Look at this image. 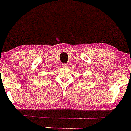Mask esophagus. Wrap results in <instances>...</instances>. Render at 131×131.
<instances>
[{"mask_svg":"<svg viewBox=\"0 0 131 131\" xmlns=\"http://www.w3.org/2000/svg\"><path fill=\"white\" fill-rule=\"evenodd\" d=\"M61 66H62V67H63V68H67L68 67H69V65H68V64H64V63H63V64H62V65H61Z\"/></svg>","mask_w":131,"mask_h":131,"instance_id":"1","label":"esophagus"}]
</instances>
